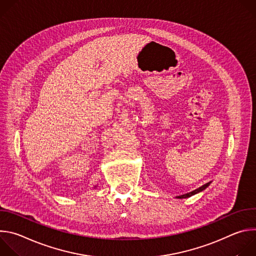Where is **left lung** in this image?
Wrapping results in <instances>:
<instances>
[{"label":"left lung","mask_w":256,"mask_h":256,"mask_svg":"<svg viewBox=\"0 0 256 256\" xmlns=\"http://www.w3.org/2000/svg\"><path fill=\"white\" fill-rule=\"evenodd\" d=\"M210 182H208V184H206L204 186H200V188H198V190H194V192H190V194H184V196H177V198H190V196H194V194H198V192L204 190V188H206L210 186Z\"/></svg>","instance_id":"8db88e82"}]
</instances>
